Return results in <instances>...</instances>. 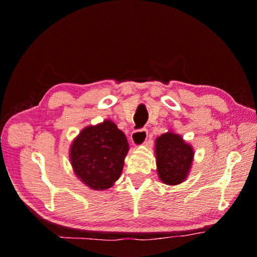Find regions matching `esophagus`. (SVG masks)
I'll return each mask as SVG.
<instances>
[{
    "instance_id": "34e87169",
    "label": "esophagus",
    "mask_w": 257,
    "mask_h": 257,
    "mask_svg": "<svg viewBox=\"0 0 257 257\" xmlns=\"http://www.w3.org/2000/svg\"><path fill=\"white\" fill-rule=\"evenodd\" d=\"M147 137H149V132H147L146 128L143 130H137V131H133L131 135V143L135 146H142L146 143Z\"/></svg>"
}]
</instances>
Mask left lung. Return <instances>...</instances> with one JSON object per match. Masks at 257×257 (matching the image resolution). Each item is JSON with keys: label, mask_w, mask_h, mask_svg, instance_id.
Wrapping results in <instances>:
<instances>
[{"label": "left lung", "mask_w": 257, "mask_h": 257, "mask_svg": "<svg viewBox=\"0 0 257 257\" xmlns=\"http://www.w3.org/2000/svg\"><path fill=\"white\" fill-rule=\"evenodd\" d=\"M154 153L158 177L168 186L180 185L191 172L194 150L191 144L173 131L163 133L156 139Z\"/></svg>", "instance_id": "1"}]
</instances>
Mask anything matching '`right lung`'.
Returning a JSON list of instances; mask_svg holds the SVG:
<instances>
[{"mask_svg":"<svg viewBox=\"0 0 257 257\" xmlns=\"http://www.w3.org/2000/svg\"><path fill=\"white\" fill-rule=\"evenodd\" d=\"M128 149L124 132L110 119L86 126L70 145L73 173L89 188L105 191L120 177Z\"/></svg>","mask_w":257,"mask_h":257,"instance_id":"1","label":"right lung"}]
</instances>
